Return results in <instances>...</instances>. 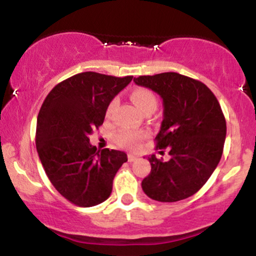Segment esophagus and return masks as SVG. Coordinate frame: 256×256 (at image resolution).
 Masks as SVG:
<instances>
[{"label":"esophagus","mask_w":256,"mask_h":256,"mask_svg":"<svg viewBox=\"0 0 256 256\" xmlns=\"http://www.w3.org/2000/svg\"><path fill=\"white\" fill-rule=\"evenodd\" d=\"M137 158H138L137 155H134V154H128V161H130V162H132V161L136 160Z\"/></svg>","instance_id":"34e87169"}]
</instances>
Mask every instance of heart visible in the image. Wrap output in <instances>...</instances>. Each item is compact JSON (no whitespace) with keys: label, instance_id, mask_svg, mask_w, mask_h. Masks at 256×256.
Listing matches in <instances>:
<instances>
[{"label":"heart","instance_id":"obj_1","mask_svg":"<svg viewBox=\"0 0 256 256\" xmlns=\"http://www.w3.org/2000/svg\"><path fill=\"white\" fill-rule=\"evenodd\" d=\"M130 98L134 104L137 106V108L143 113H148V112H154L155 108L158 106V100L156 96L154 95L152 90L146 89V88H136L131 91ZM118 104V100L113 98L108 104L107 110H106V116L110 118L113 113L114 108ZM148 136V134L144 131L136 132V131H122L116 134V143L122 148H137L140 144L144 138Z\"/></svg>","mask_w":256,"mask_h":256}]
</instances>
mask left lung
Masks as SVG:
<instances>
[{
    "label": "left lung",
    "instance_id": "1",
    "mask_svg": "<svg viewBox=\"0 0 256 256\" xmlns=\"http://www.w3.org/2000/svg\"><path fill=\"white\" fill-rule=\"evenodd\" d=\"M134 82L162 98L164 120L155 140L156 149L167 148L171 156L148 158L152 171L142 180L143 192L160 202L190 198L222 158L226 122L218 100L202 82L176 72L140 76Z\"/></svg>",
    "mask_w": 256,
    "mask_h": 256
}]
</instances>
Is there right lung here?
I'll return each mask as SVG.
<instances>
[{
    "mask_svg": "<svg viewBox=\"0 0 256 256\" xmlns=\"http://www.w3.org/2000/svg\"><path fill=\"white\" fill-rule=\"evenodd\" d=\"M83 72L55 85L37 118L38 156L50 183L71 204L92 207L110 196L113 179L128 155L96 150L89 134L104 124L110 102L132 80Z\"/></svg>",
    "mask_w": 256,
    "mask_h": 256,
    "instance_id": "1",
    "label": "right lung"
}]
</instances>
